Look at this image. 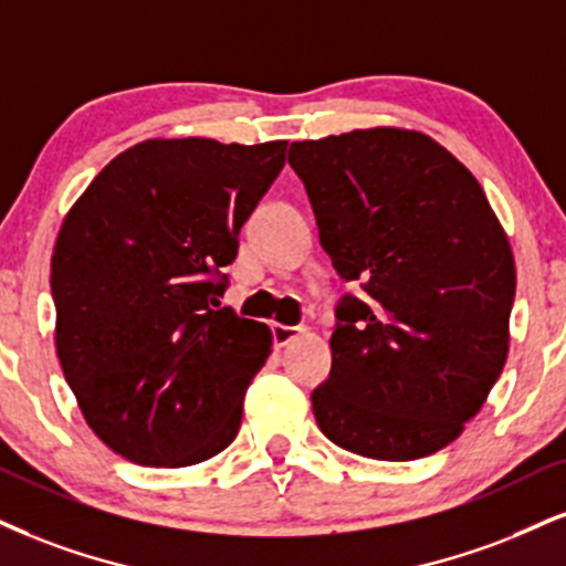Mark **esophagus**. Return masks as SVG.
Here are the masks:
<instances>
[{
	"label": "esophagus",
	"mask_w": 566,
	"mask_h": 566,
	"mask_svg": "<svg viewBox=\"0 0 566 566\" xmlns=\"http://www.w3.org/2000/svg\"><path fill=\"white\" fill-rule=\"evenodd\" d=\"M272 331V344H275V348H283L289 346L291 340H296L298 336H304V327H291V325H270Z\"/></svg>",
	"instance_id": "obj_1"
}]
</instances>
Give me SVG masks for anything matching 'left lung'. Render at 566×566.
<instances>
[{
	"label": "left lung",
	"instance_id": "8db88e82",
	"mask_svg": "<svg viewBox=\"0 0 566 566\" xmlns=\"http://www.w3.org/2000/svg\"><path fill=\"white\" fill-rule=\"evenodd\" d=\"M289 163L333 268L367 291L338 306L319 430L382 462L441 451L509 354L517 270L491 201L436 138L394 125L294 142Z\"/></svg>",
	"mask_w": 566,
	"mask_h": 566
}]
</instances>
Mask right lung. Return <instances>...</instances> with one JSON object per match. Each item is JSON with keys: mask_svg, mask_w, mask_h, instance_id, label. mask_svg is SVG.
I'll list each match as a JSON object with an SVG mask.
<instances>
[{"mask_svg": "<svg viewBox=\"0 0 566 566\" xmlns=\"http://www.w3.org/2000/svg\"><path fill=\"white\" fill-rule=\"evenodd\" d=\"M285 146L146 138L104 167L62 220L52 254L57 357L88 428L128 462H207L241 428L272 333L212 304Z\"/></svg>", "mask_w": 566, "mask_h": 566, "instance_id": "right-lung-1", "label": "right lung"}]
</instances>
